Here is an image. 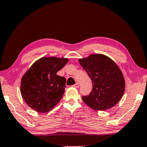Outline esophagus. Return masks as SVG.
<instances>
[{
  "label": "esophagus",
  "mask_w": 147,
  "mask_h": 147,
  "mask_svg": "<svg viewBox=\"0 0 147 147\" xmlns=\"http://www.w3.org/2000/svg\"><path fill=\"white\" fill-rule=\"evenodd\" d=\"M74 87H76V88H78L79 87H80V84H79V83H76L75 85H73Z\"/></svg>",
  "instance_id": "34e87169"
}]
</instances>
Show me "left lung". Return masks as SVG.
<instances>
[{
    "label": "left lung",
    "mask_w": 147,
    "mask_h": 147,
    "mask_svg": "<svg viewBox=\"0 0 147 147\" xmlns=\"http://www.w3.org/2000/svg\"><path fill=\"white\" fill-rule=\"evenodd\" d=\"M79 62L92 83L91 93L82 96L83 102L94 110L114 107L122 98L125 88L123 74L116 63L102 54L80 58Z\"/></svg>",
    "instance_id": "8db88e82"
}]
</instances>
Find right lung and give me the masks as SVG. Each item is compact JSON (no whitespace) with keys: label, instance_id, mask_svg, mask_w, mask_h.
<instances>
[{"label":"right lung","instance_id":"obj_1","mask_svg":"<svg viewBox=\"0 0 147 147\" xmlns=\"http://www.w3.org/2000/svg\"><path fill=\"white\" fill-rule=\"evenodd\" d=\"M68 58L42 57L33 63L21 79L20 92L29 107L40 113L48 112L64 95L66 79L56 73Z\"/></svg>","mask_w":147,"mask_h":147}]
</instances>
